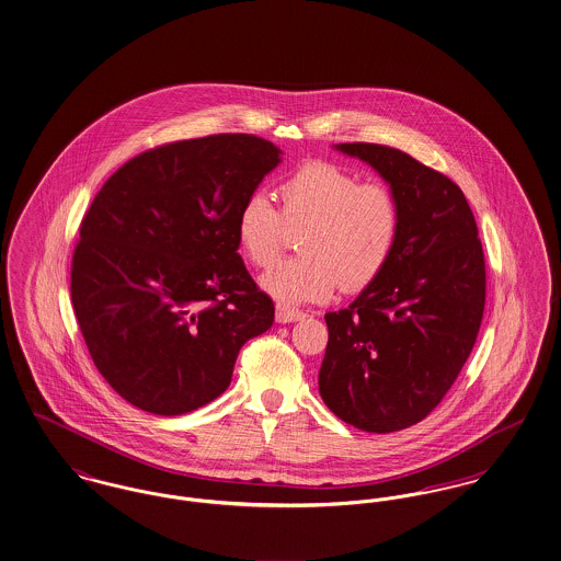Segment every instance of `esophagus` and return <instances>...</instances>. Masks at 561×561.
Wrapping results in <instances>:
<instances>
[{
  "label": "esophagus",
  "mask_w": 561,
  "mask_h": 561,
  "mask_svg": "<svg viewBox=\"0 0 561 561\" xmlns=\"http://www.w3.org/2000/svg\"><path fill=\"white\" fill-rule=\"evenodd\" d=\"M301 318H306V312L289 308V306H285V304H276V322L287 324V322H297V320H301Z\"/></svg>",
  "instance_id": "esophagus-1"
}]
</instances>
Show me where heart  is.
I'll return each mask as SVG.
<instances>
[{
    "instance_id": "obj_1",
    "label": "heart",
    "mask_w": 561,
    "mask_h": 561,
    "mask_svg": "<svg viewBox=\"0 0 561 561\" xmlns=\"http://www.w3.org/2000/svg\"><path fill=\"white\" fill-rule=\"evenodd\" d=\"M280 214L260 193L247 196L234 221L244 260L268 268L283 247L285 225L304 226L299 251L262 278L285 304L329 299L340 280L365 291L391 262L400 234V205L386 184L366 182L331 161H308L278 184Z\"/></svg>"
}]
</instances>
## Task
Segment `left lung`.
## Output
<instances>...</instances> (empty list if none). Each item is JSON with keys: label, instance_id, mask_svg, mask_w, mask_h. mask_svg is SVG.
I'll return each mask as SVG.
<instances>
[{"label": "left lung", "instance_id": "obj_1", "mask_svg": "<svg viewBox=\"0 0 561 561\" xmlns=\"http://www.w3.org/2000/svg\"><path fill=\"white\" fill-rule=\"evenodd\" d=\"M390 184L400 234L386 272L350 308L329 312L318 373L324 404L373 434L432 413L459 377L486 304V264L463 191L383 145H337Z\"/></svg>", "mask_w": 561, "mask_h": 561}]
</instances>
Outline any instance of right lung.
Returning a JSON list of instances; mask_svg holds the SVG:
<instances>
[{
  "label": "right lung",
  "mask_w": 561,
  "mask_h": 561,
  "mask_svg": "<svg viewBox=\"0 0 561 561\" xmlns=\"http://www.w3.org/2000/svg\"><path fill=\"white\" fill-rule=\"evenodd\" d=\"M280 150L253 134L150 148L115 171L81 219L71 301L100 375L152 414L191 413L230 386L274 304L239 255L237 211Z\"/></svg>",
  "instance_id": "1"
}]
</instances>
